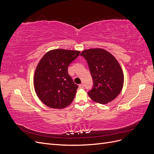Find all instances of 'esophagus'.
Masks as SVG:
<instances>
[{"label":"esophagus","instance_id":"34e87169","mask_svg":"<svg viewBox=\"0 0 154 154\" xmlns=\"http://www.w3.org/2000/svg\"><path fill=\"white\" fill-rule=\"evenodd\" d=\"M79 88H83V84L79 85Z\"/></svg>","mask_w":154,"mask_h":154}]
</instances>
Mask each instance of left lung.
<instances>
[{
  "instance_id": "8db88e82",
  "label": "left lung",
  "mask_w": 154,
  "mask_h": 154,
  "mask_svg": "<svg viewBox=\"0 0 154 154\" xmlns=\"http://www.w3.org/2000/svg\"><path fill=\"white\" fill-rule=\"evenodd\" d=\"M87 61L94 82L88 92L90 98L105 105L114 100L122 92L124 74L122 67L114 56L101 48L83 51L80 54Z\"/></svg>"
}]
</instances>
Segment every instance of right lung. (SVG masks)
<instances>
[{"label":"right lung","mask_w":154,"mask_h":154,"mask_svg":"<svg viewBox=\"0 0 154 154\" xmlns=\"http://www.w3.org/2000/svg\"><path fill=\"white\" fill-rule=\"evenodd\" d=\"M80 51L50 50L40 59L33 76L36 94L42 103L52 109H62L71 105L78 86L68 73V66Z\"/></svg>","instance_id":"obj_1"}]
</instances>
